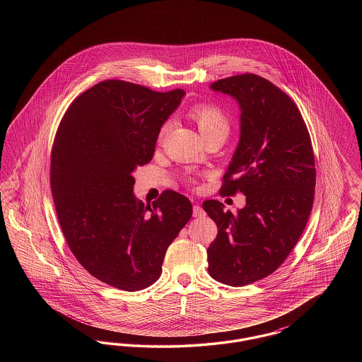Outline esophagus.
<instances>
[{
  "instance_id": "obj_1",
  "label": "esophagus",
  "mask_w": 362,
  "mask_h": 362,
  "mask_svg": "<svg viewBox=\"0 0 362 362\" xmlns=\"http://www.w3.org/2000/svg\"><path fill=\"white\" fill-rule=\"evenodd\" d=\"M192 216L194 217H202V216H205V211L199 205H194L192 206Z\"/></svg>"
}]
</instances>
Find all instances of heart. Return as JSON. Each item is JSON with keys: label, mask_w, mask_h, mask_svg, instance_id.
<instances>
[{"label": "heart", "mask_w": 362, "mask_h": 362, "mask_svg": "<svg viewBox=\"0 0 362 362\" xmlns=\"http://www.w3.org/2000/svg\"><path fill=\"white\" fill-rule=\"evenodd\" d=\"M189 118L197 123V127L204 138L216 133L229 130V121L224 112L213 104H198L189 112ZM168 124H164L160 130V137L164 136Z\"/></svg>", "instance_id": "obj_1"}]
</instances>
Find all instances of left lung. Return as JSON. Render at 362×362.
Wrapping results in <instances>:
<instances>
[{"label":"left lung","instance_id":"left-lung-1","mask_svg":"<svg viewBox=\"0 0 362 362\" xmlns=\"http://www.w3.org/2000/svg\"><path fill=\"white\" fill-rule=\"evenodd\" d=\"M210 89L240 108V138L221 192L241 191L245 206L233 214L218 201L204 202L218 228L207 270L221 284L244 286L274 273L301 238L313 205L315 158L297 105L278 86L245 73Z\"/></svg>","mask_w":362,"mask_h":362}]
</instances>
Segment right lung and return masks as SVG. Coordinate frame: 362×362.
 <instances>
[{
    "mask_svg": "<svg viewBox=\"0 0 362 362\" xmlns=\"http://www.w3.org/2000/svg\"><path fill=\"white\" fill-rule=\"evenodd\" d=\"M186 92L107 80L66 110L52 151V192L73 255L89 274L126 292L151 286L192 206L167 189L145 206L133 173L149 163L163 124Z\"/></svg>",
    "mask_w": 362,
    "mask_h": 362,
    "instance_id": "1",
    "label": "right lung"
}]
</instances>
